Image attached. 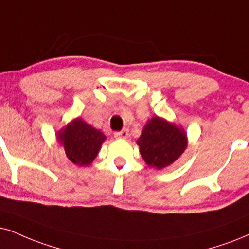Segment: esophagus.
I'll return each mask as SVG.
<instances>
[{
	"instance_id": "esophagus-1",
	"label": "esophagus",
	"mask_w": 249,
	"mask_h": 249,
	"mask_svg": "<svg viewBox=\"0 0 249 249\" xmlns=\"http://www.w3.org/2000/svg\"><path fill=\"white\" fill-rule=\"evenodd\" d=\"M115 138H117V139H127V138H128V131L127 130H123L121 132H116Z\"/></svg>"
}]
</instances>
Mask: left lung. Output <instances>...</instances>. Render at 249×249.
Here are the masks:
<instances>
[{"mask_svg": "<svg viewBox=\"0 0 249 249\" xmlns=\"http://www.w3.org/2000/svg\"><path fill=\"white\" fill-rule=\"evenodd\" d=\"M143 161L150 168L162 170L177 161L188 140L184 128L166 119L153 116L147 121L137 140Z\"/></svg>", "mask_w": 249, "mask_h": 249, "instance_id": "1", "label": "left lung"}]
</instances>
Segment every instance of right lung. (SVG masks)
Masks as SVG:
<instances>
[{
    "instance_id": "right-lung-1",
    "label": "right lung",
    "mask_w": 249,
    "mask_h": 249,
    "mask_svg": "<svg viewBox=\"0 0 249 249\" xmlns=\"http://www.w3.org/2000/svg\"><path fill=\"white\" fill-rule=\"evenodd\" d=\"M67 157L77 166L92 164L107 137L80 117L72 119L56 133Z\"/></svg>"
}]
</instances>
